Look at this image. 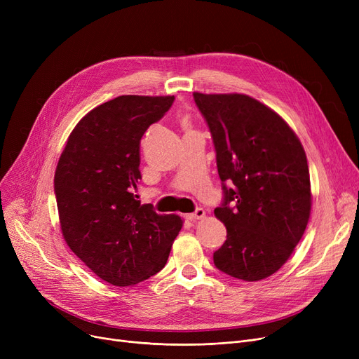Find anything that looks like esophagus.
<instances>
[{
  "label": "esophagus",
  "instance_id": "34e87169",
  "mask_svg": "<svg viewBox=\"0 0 359 359\" xmlns=\"http://www.w3.org/2000/svg\"><path fill=\"white\" fill-rule=\"evenodd\" d=\"M186 217L189 218L191 221H198V219H202V218L205 217V211H203L202 208H198L195 212H192V214H187Z\"/></svg>",
  "mask_w": 359,
  "mask_h": 359
}]
</instances>
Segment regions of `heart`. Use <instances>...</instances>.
Returning a JSON list of instances; mask_svg holds the SVG:
<instances>
[{"instance_id":"b5f03b06","label":"heart","mask_w":359,"mask_h":359,"mask_svg":"<svg viewBox=\"0 0 359 359\" xmlns=\"http://www.w3.org/2000/svg\"><path fill=\"white\" fill-rule=\"evenodd\" d=\"M182 123H183L184 128H189V121H187V118H183V119H182Z\"/></svg>"}]
</instances>
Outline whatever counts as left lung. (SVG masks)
I'll use <instances>...</instances> for the list:
<instances>
[{
	"instance_id": "1",
	"label": "left lung",
	"mask_w": 359,
	"mask_h": 359,
	"mask_svg": "<svg viewBox=\"0 0 359 359\" xmlns=\"http://www.w3.org/2000/svg\"><path fill=\"white\" fill-rule=\"evenodd\" d=\"M194 99L211 130L224 191L214 214L227 240L214 263L237 279H265L290 259L309 224L306 151L276 111L246 94L195 91Z\"/></svg>"
}]
</instances>
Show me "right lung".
<instances>
[{
  "mask_svg": "<svg viewBox=\"0 0 359 359\" xmlns=\"http://www.w3.org/2000/svg\"><path fill=\"white\" fill-rule=\"evenodd\" d=\"M175 96H119L75 125L56 165L53 189L68 248L103 280L135 285L160 272L183 219L135 199L140 142Z\"/></svg>",
  "mask_w": 359,
  "mask_h": 359,
  "instance_id": "obj_1",
  "label": "right lung"
}]
</instances>
